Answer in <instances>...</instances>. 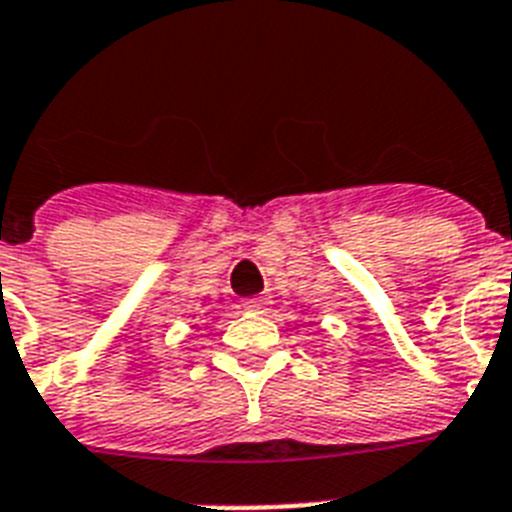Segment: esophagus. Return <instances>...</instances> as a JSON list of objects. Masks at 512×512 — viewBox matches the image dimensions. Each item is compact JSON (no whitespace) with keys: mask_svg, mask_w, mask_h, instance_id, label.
Instances as JSON below:
<instances>
[{"mask_svg":"<svg viewBox=\"0 0 512 512\" xmlns=\"http://www.w3.org/2000/svg\"><path fill=\"white\" fill-rule=\"evenodd\" d=\"M243 308H246V311H253V314H266V311H269V298H264V295L246 298V301H243Z\"/></svg>","mask_w":512,"mask_h":512,"instance_id":"34e87169","label":"esophagus"}]
</instances>
